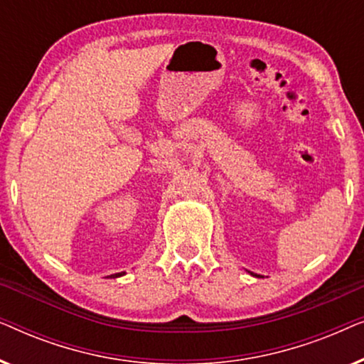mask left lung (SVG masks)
Returning <instances> with one entry per match:
<instances>
[{
  "label": "left lung",
  "instance_id": "1",
  "mask_svg": "<svg viewBox=\"0 0 364 364\" xmlns=\"http://www.w3.org/2000/svg\"><path fill=\"white\" fill-rule=\"evenodd\" d=\"M250 275H253V277H260V275H257V273H252V272H250Z\"/></svg>",
  "mask_w": 364,
  "mask_h": 364
}]
</instances>
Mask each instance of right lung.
Listing matches in <instances>:
<instances>
[{"mask_svg": "<svg viewBox=\"0 0 364 364\" xmlns=\"http://www.w3.org/2000/svg\"><path fill=\"white\" fill-rule=\"evenodd\" d=\"M119 275H121V273H116V277H119ZM122 275H124V273H122Z\"/></svg>", "mask_w": 364, "mask_h": 364, "instance_id": "obj_1", "label": "right lung"}]
</instances>
